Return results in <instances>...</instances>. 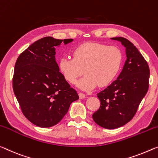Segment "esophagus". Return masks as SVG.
I'll use <instances>...</instances> for the list:
<instances>
[{
  "label": "esophagus",
  "mask_w": 158,
  "mask_h": 158,
  "mask_svg": "<svg viewBox=\"0 0 158 158\" xmlns=\"http://www.w3.org/2000/svg\"><path fill=\"white\" fill-rule=\"evenodd\" d=\"M78 95H79V98L81 99H85V94L82 93H78Z\"/></svg>",
  "instance_id": "obj_1"
}]
</instances>
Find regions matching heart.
<instances>
[{
	"label": "heart",
	"mask_w": 158,
	"mask_h": 158,
	"mask_svg": "<svg viewBox=\"0 0 158 158\" xmlns=\"http://www.w3.org/2000/svg\"><path fill=\"white\" fill-rule=\"evenodd\" d=\"M73 59L64 57L59 60V71L65 81L75 84L84 70L85 76L77 86L85 91L110 85L117 77L122 63L119 48L99 43L82 44L73 51Z\"/></svg>",
	"instance_id": "obj_1"
}]
</instances>
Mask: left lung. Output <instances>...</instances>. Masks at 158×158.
<instances>
[{"instance_id":"left-lung-1","label":"left lung","mask_w":158,"mask_h":158,"mask_svg":"<svg viewBox=\"0 0 158 158\" xmlns=\"http://www.w3.org/2000/svg\"><path fill=\"white\" fill-rule=\"evenodd\" d=\"M111 40L125 47L127 60L116 81L98 94L101 104L93 118L106 129L123 127L132 119L147 93L150 77L148 63L130 41L121 37Z\"/></svg>"}]
</instances>
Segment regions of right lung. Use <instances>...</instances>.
<instances>
[{"label":"right lung","instance_id":"obj_1","mask_svg":"<svg viewBox=\"0 0 158 158\" xmlns=\"http://www.w3.org/2000/svg\"><path fill=\"white\" fill-rule=\"evenodd\" d=\"M73 39H40L19 56L15 65L13 91L23 114L36 126L48 128L64 117L77 92L59 72L56 48Z\"/></svg>","mask_w":158,"mask_h":158}]
</instances>
